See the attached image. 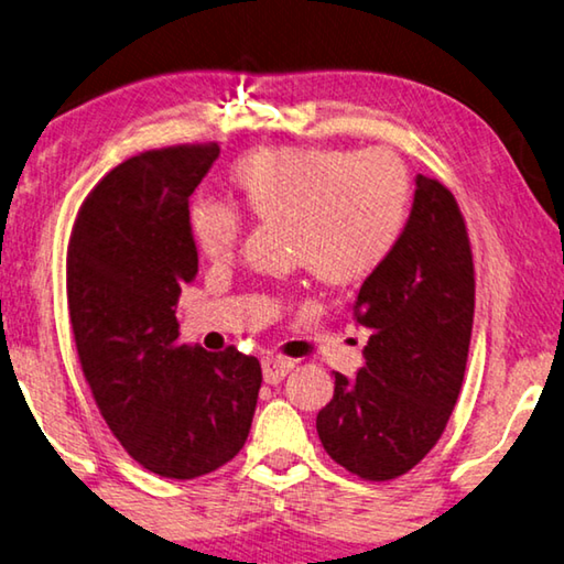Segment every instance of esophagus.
I'll return each instance as SVG.
<instances>
[{"label": "esophagus", "mask_w": 564, "mask_h": 564, "mask_svg": "<svg viewBox=\"0 0 564 564\" xmlns=\"http://www.w3.org/2000/svg\"><path fill=\"white\" fill-rule=\"evenodd\" d=\"M263 379L268 383H279L285 373H289L296 361L289 359V356H279V354H268L263 356Z\"/></svg>", "instance_id": "obj_1"}]
</instances>
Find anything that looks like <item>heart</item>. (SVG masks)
Returning a JSON list of instances; mask_svg holds the SVG:
<instances>
[{
  "label": "heart",
  "instance_id": "b5f03b06",
  "mask_svg": "<svg viewBox=\"0 0 564 564\" xmlns=\"http://www.w3.org/2000/svg\"><path fill=\"white\" fill-rule=\"evenodd\" d=\"M230 181L248 216L283 223L293 263L324 283L369 279L404 238L411 185L389 150L258 148L238 160ZM191 234L203 258L226 263L243 236V216L236 205L205 198L193 205Z\"/></svg>",
  "mask_w": 564,
  "mask_h": 564
}]
</instances>
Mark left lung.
<instances>
[{
    "label": "left lung",
    "instance_id": "1",
    "mask_svg": "<svg viewBox=\"0 0 564 564\" xmlns=\"http://www.w3.org/2000/svg\"><path fill=\"white\" fill-rule=\"evenodd\" d=\"M369 328L356 379L334 373L318 440L351 475L389 481L440 442L457 404L475 321V263L449 187L416 175L404 238L354 306Z\"/></svg>",
    "mask_w": 564,
    "mask_h": 564
}]
</instances>
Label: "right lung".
Here are the masks:
<instances>
[{
    "mask_svg": "<svg viewBox=\"0 0 564 564\" xmlns=\"http://www.w3.org/2000/svg\"><path fill=\"white\" fill-rule=\"evenodd\" d=\"M218 142L148 150L87 195L67 246L79 366L124 452L167 479L210 475L243 449L263 373L236 346L177 341L175 306L198 273L191 195Z\"/></svg>",
    "mask_w": 564,
    "mask_h": 564,
    "instance_id": "right-lung-1",
    "label": "right lung"
}]
</instances>
